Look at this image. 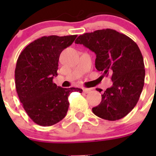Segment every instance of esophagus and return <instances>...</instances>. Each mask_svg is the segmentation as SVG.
<instances>
[{"label":"esophagus","mask_w":156,"mask_h":156,"mask_svg":"<svg viewBox=\"0 0 156 156\" xmlns=\"http://www.w3.org/2000/svg\"><path fill=\"white\" fill-rule=\"evenodd\" d=\"M90 90H91L90 88H85V87L83 88V91H84L85 94H88L89 92H90Z\"/></svg>","instance_id":"esophagus-1"}]
</instances>
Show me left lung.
Returning a JSON list of instances; mask_svg holds the SVG:
<instances>
[{
  "label": "left lung",
  "mask_w": 156,
  "mask_h": 156,
  "mask_svg": "<svg viewBox=\"0 0 156 156\" xmlns=\"http://www.w3.org/2000/svg\"><path fill=\"white\" fill-rule=\"evenodd\" d=\"M75 43L94 52L96 69L106 76L111 75L113 81L93 112L108 121L126 116L137 103L144 85L145 69L139 47L127 35L110 29L84 33Z\"/></svg>",
  "instance_id": "1"
}]
</instances>
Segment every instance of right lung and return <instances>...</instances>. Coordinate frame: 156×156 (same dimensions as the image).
<instances>
[{"instance_id": "1", "label": "right lung", "mask_w": 156, "mask_h": 156, "mask_svg": "<svg viewBox=\"0 0 156 156\" xmlns=\"http://www.w3.org/2000/svg\"><path fill=\"white\" fill-rule=\"evenodd\" d=\"M77 35L44 36L21 52L15 69V84L20 102L30 119L41 126L60 122L68 111L69 96L77 87L63 88L53 83L59 55Z\"/></svg>"}]
</instances>
